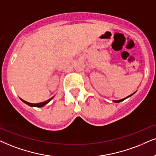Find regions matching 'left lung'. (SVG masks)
Listing matches in <instances>:
<instances>
[{"label": "left lung", "mask_w": 156, "mask_h": 156, "mask_svg": "<svg viewBox=\"0 0 156 156\" xmlns=\"http://www.w3.org/2000/svg\"><path fill=\"white\" fill-rule=\"evenodd\" d=\"M134 94V93H133ZM133 94H132V95H129L128 97H126V98H124V99H121V100H119V101H113V102H114V103H120V102H122V101H124V100H125L126 98H129V97H130V96L131 95H133Z\"/></svg>", "instance_id": "8db88e82"}]
</instances>
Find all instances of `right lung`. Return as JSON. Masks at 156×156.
I'll return each instance as SVG.
<instances>
[{
	"instance_id": "add662e5",
	"label": "right lung",
	"mask_w": 156,
	"mask_h": 156,
	"mask_svg": "<svg viewBox=\"0 0 156 156\" xmlns=\"http://www.w3.org/2000/svg\"><path fill=\"white\" fill-rule=\"evenodd\" d=\"M53 98H51V99L48 100V101H45V102H43V103H28V102L24 101V100H22V99H21V100H22V101L23 102H24V103H26V104L30 105V106H32V107H43V106H44V105H45L47 104V103H48L49 102L51 101L52 99H53Z\"/></svg>"
}]
</instances>
